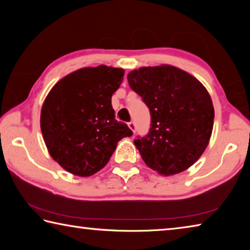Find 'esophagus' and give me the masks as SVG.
<instances>
[{"label": "esophagus", "instance_id": "obj_1", "mask_svg": "<svg viewBox=\"0 0 250 250\" xmlns=\"http://www.w3.org/2000/svg\"><path fill=\"white\" fill-rule=\"evenodd\" d=\"M128 125H129V128H130L131 130H132V131H133V133H134V132H135V129H137V125H135L134 122H132V121L129 122Z\"/></svg>", "mask_w": 250, "mask_h": 250}]
</instances>
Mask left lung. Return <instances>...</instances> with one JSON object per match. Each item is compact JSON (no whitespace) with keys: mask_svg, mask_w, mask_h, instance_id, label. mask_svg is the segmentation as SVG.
<instances>
[{"mask_svg":"<svg viewBox=\"0 0 250 250\" xmlns=\"http://www.w3.org/2000/svg\"><path fill=\"white\" fill-rule=\"evenodd\" d=\"M128 82L150 110L149 132L133 141L146 166L162 175L193 166L213 130L214 107L205 87L170 65L132 70Z\"/></svg>","mask_w":250,"mask_h":250,"instance_id":"left-lung-1","label":"left lung"}]
</instances>
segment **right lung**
I'll return each instance as SVG.
<instances>
[{"label":"right lung","mask_w":250,"mask_h":250,"mask_svg":"<svg viewBox=\"0 0 250 250\" xmlns=\"http://www.w3.org/2000/svg\"><path fill=\"white\" fill-rule=\"evenodd\" d=\"M125 70L86 67L59 80L42 107L41 130L52 158L67 172L90 176L109 162L132 130L116 120L111 97Z\"/></svg>","instance_id":"1"}]
</instances>
